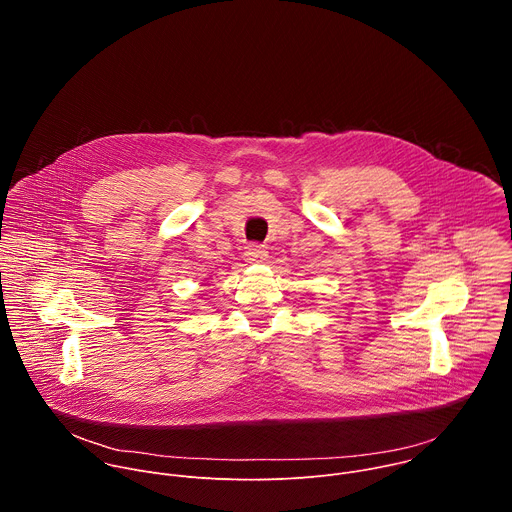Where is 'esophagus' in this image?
<instances>
[{
  "label": "esophagus",
  "mask_w": 512,
  "mask_h": 512,
  "mask_svg": "<svg viewBox=\"0 0 512 512\" xmlns=\"http://www.w3.org/2000/svg\"><path fill=\"white\" fill-rule=\"evenodd\" d=\"M245 257L249 263H261L267 259V247L259 245V243H251V245H247Z\"/></svg>",
  "instance_id": "1"
}]
</instances>
